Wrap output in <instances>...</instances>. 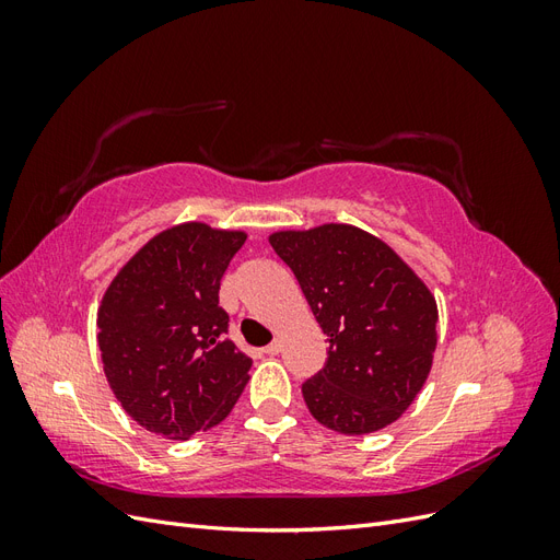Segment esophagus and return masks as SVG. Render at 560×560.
Returning a JSON list of instances; mask_svg holds the SVG:
<instances>
[{"instance_id":"esophagus-1","label":"esophagus","mask_w":560,"mask_h":560,"mask_svg":"<svg viewBox=\"0 0 560 560\" xmlns=\"http://www.w3.org/2000/svg\"><path fill=\"white\" fill-rule=\"evenodd\" d=\"M280 350H282V343H280V341H273V343L264 348V352H266V354H278Z\"/></svg>"}]
</instances>
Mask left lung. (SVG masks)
Here are the masks:
<instances>
[{
  "label": "left lung",
  "instance_id": "left-lung-1",
  "mask_svg": "<svg viewBox=\"0 0 560 560\" xmlns=\"http://www.w3.org/2000/svg\"><path fill=\"white\" fill-rule=\"evenodd\" d=\"M329 338L327 362L301 385L308 411L341 434L387 428L428 381L436 301L399 254L350 224L268 235Z\"/></svg>",
  "mask_w": 560,
  "mask_h": 560
}]
</instances>
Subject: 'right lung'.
<instances>
[{
  "mask_svg": "<svg viewBox=\"0 0 560 560\" xmlns=\"http://www.w3.org/2000/svg\"><path fill=\"white\" fill-rule=\"evenodd\" d=\"M245 231L186 222L161 231L109 282L97 346L114 397L144 430L186 442L222 422L252 360L229 338L219 282Z\"/></svg>",
  "mask_w": 560,
  "mask_h": 560,
  "instance_id": "obj_1",
  "label": "right lung"
}]
</instances>
